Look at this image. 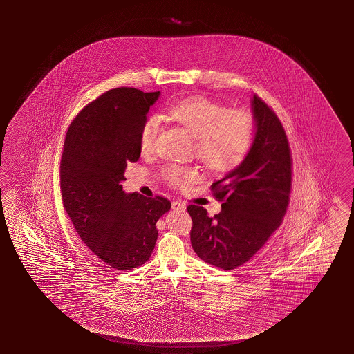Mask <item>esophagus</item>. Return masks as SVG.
Returning a JSON list of instances; mask_svg holds the SVG:
<instances>
[{"label":"esophagus","instance_id":"obj_1","mask_svg":"<svg viewBox=\"0 0 354 354\" xmlns=\"http://www.w3.org/2000/svg\"><path fill=\"white\" fill-rule=\"evenodd\" d=\"M172 209H180V211H185L186 209V205L182 201H174L172 202Z\"/></svg>","mask_w":354,"mask_h":354}]
</instances>
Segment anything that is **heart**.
<instances>
[{
	"mask_svg": "<svg viewBox=\"0 0 354 354\" xmlns=\"http://www.w3.org/2000/svg\"><path fill=\"white\" fill-rule=\"evenodd\" d=\"M174 122L186 127L197 137V154L201 161L214 172H227L243 161L256 132L254 118L243 109H228L209 98L194 96L174 103L167 111ZM160 117L152 115L140 129V147L149 152L160 132ZM165 180L172 186H189L198 178L192 167L168 165L163 168Z\"/></svg>",
	"mask_w": 354,
	"mask_h": 354,
	"instance_id": "obj_1",
	"label": "heart"
}]
</instances>
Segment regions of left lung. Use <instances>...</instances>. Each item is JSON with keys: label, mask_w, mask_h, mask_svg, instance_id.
<instances>
[{"label": "left lung", "mask_w": 354, "mask_h": 354, "mask_svg": "<svg viewBox=\"0 0 354 354\" xmlns=\"http://www.w3.org/2000/svg\"><path fill=\"white\" fill-rule=\"evenodd\" d=\"M254 138L245 160L211 186L222 209L209 217L203 207L189 205L191 245L206 263L231 270L257 253L282 223L290 202V145L276 113L252 97Z\"/></svg>", "instance_id": "8db88e82"}]
</instances>
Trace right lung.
Masks as SVG:
<instances>
[{
  "instance_id": "1",
  "label": "right lung",
  "mask_w": 354,
  "mask_h": 354,
  "mask_svg": "<svg viewBox=\"0 0 354 354\" xmlns=\"http://www.w3.org/2000/svg\"><path fill=\"white\" fill-rule=\"evenodd\" d=\"M161 95L120 87L104 92L72 121L64 140L59 178L64 211L84 245L118 270L146 263L157 221L171 202L124 193L127 163L141 156L140 129Z\"/></svg>"
}]
</instances>
